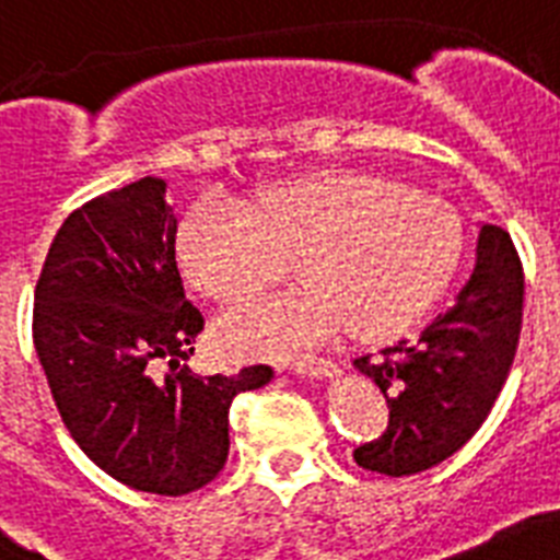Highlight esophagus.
Segmentation results:
<instances>
[{
	"label": "esophagus",
	"instance_id": "34e87169",
	"mask_svg": "<svg viewBox=\"0 0 560 560\" xmlns=\"http://www.w3.org/2000/svg\"><path fill=\"white\" fill-rule=\"evenodd\" d=\"M334 362L322 357H299L293 362V371L302 376H330L334 374Z\"/></svg>",
	"mask_w": 560,
	"mask_h": 560
}]
</instances>
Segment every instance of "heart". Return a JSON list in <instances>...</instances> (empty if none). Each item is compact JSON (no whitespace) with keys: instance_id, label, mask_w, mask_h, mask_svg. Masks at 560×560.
Wrapping results in <instances>:
<instances>
[{"instance_id":"b5f03b06","label":"heart","mask_w":560,"mask_h":560,"mask_svg":"<svg viewBox=\"0 0 560 560\" xmlns=\"http://www.w3.org/2000/svg\"><path fill=\"white\" fill-rule=\"evenodd\" d=\"M460 215L431 195L359 170L267 186L244 209L195 203L177 226L180 272L212 302L235 304L281 279L299 290L244 304L218 342L238 357H281L342 334L390 342L440 302L463 258Z\"/></svg>"}]
</instances>
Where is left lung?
I'll return each mask as SVG.
<instances>
[{
  "label": "left lung",
  "mask_w": 560,
  "mask_h": 560,
  "mask_svg": "<svg viewBox=\"0 0 560 560\" xmlns=\"http://www.w3.org/2000/svg\"><path fill=\"white\" fill-rule=\"evenodd\" d=\"M524 316V265L503 226L483 224L460 295L417 342L353 359L388 402L380 438L353 448L368 471L406 477L475 438L506 383Z\"/></svg>",
  "instance_id": "1"
}]
</instances>
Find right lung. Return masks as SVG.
I'll return each mask as SVG.
<instances>
[{
	"label": "right lung",
	"instance_id": "right-lung-1",
	"mask_svg": "<svg viewBox=\"0 0 560 560\" xmlns=\"http://www.w3.org/2000/svg\"><path fill=\"white\" fill-rule=\"evenodd\" d=\"M161 177L74 209L34 290V348L68 434L100 469L152 494H189L224 469L230 406L270 365L195 376L203 313L184 295ZM167 371L160 374V365Z\"/></svg>",
	"mask_w": 560,
	"mask_h": 560
}]
</instances>
